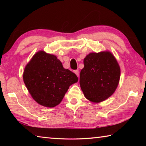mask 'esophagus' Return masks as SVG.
Instances as JSON below:
<instances>
[{
	"label": "esophagus",
	"instance_id": "obj_1",
	"mask_svg": "<svg viewBox=\"0 0 146 146\" xmlns=\"http://www.w3.org/2000/svg\"><path fill=\"white\" fill-rule=\"evenodd\" d=\"M74 73H75L76 74V75L78 77V76H79V71L78 70H75V71H74Z\"/></svg>",
	"mask_w": 146,
	"mask_h": 146
}]
</instances>
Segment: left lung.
<instances>
[{
  "label": "left lung",
  "mask_w": 146,
  "mask_h": 146,
  "mask_svg": "<svg viewBox=\"0 0 146 146\" xmlns=\"http://www.w3.org/2000/svg\"><path fill=\"white\" fill-rule=\"evenodd\" d=\"M80 85L84 97L99 103L111 96L118 87L120 68L117 59L109 51L90 53L84 59Z\"/></svg>",
  "instance_id": "8db88e82"
}]
</instances>
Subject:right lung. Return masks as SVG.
<instances>
[{"label": "right lung", "mask_w": 146, "mask_h": 146, "mask_svg": "<svg viewBox=\"0 0 146 146\" xmlns=\"http://www.w3.org/2000/svg\"><path fill=\"white\" fill-rule=\"evenodd\" d=\"M23 80L31 97L46 108L55 107L62 100L69 88L78 82V77L55 55L40 50L27 64Z\"/></svg>", "instance_id": "add662e5"}]
</instances>
